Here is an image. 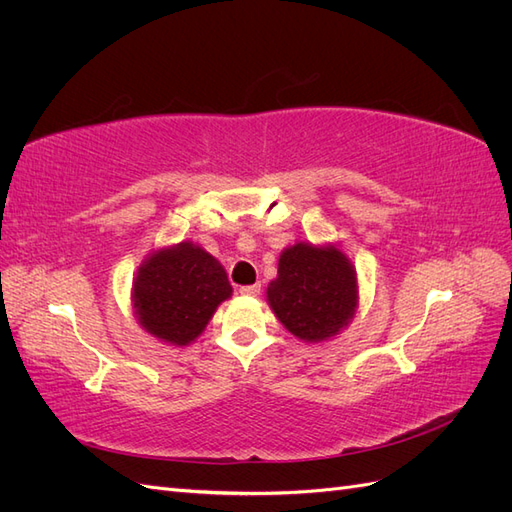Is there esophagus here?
Returning a JSON list of instances; mask_svg holds the SVG:
<instances>
[{
	"instance_id": "esophagus-1",
	"label": "esophagus",
	"mask_w": 512,
	"mask_h": 512,
	"mask_svg": "<svg viewBox=\"0 0 512 512\" xmlns=\"http://www.w3.org/2000/svg\"><path fill=\"white\" fill-rule=\"evenodd\" d=\"M241 294H245V297H256V294H260V284H252V286H241L239 288Z\"/></svg>"
}]
</instances>
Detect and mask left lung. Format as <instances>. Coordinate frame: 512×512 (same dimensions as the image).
Returning <instances> with one entry per match:
<instances>
[{
	"mask_svg": "<svg viewBox=\"0 0 512 512\" xmlns=\"http://www.w3.org/2000/svg\"><path fill=\"white\" fill-rule=\"evenodd\" d=\"M267 301L284 327L303 342H324L354 318L356 273L337 247L297 243L286 247Z\"/></svg>",
	"mask_w": 512,
	"mask_h": 512,
	"instance_id": "left-lung-1",
	"label": "left lung"
}]
</instances>
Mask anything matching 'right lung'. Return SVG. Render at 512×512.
Returning a JSON list of instances; mask_svg holds the SVG:
<instances>
[{
    "label": "right lung",
    "instance_id": "1",
    "mask_svg": "<svg viewBox=\"0 0 512 512\" xmlns=\"http://www.w3.org/2000/svg\"><path fill=\"white\" fill-rule=\"evenodd\" d=\"M232 294L222 265L183 241L151 254L134 280V312L143 329L173 346H188Z\"/></svg>",
    "mask_w": 512,
    "mask_h": 512
}]
</instances>
